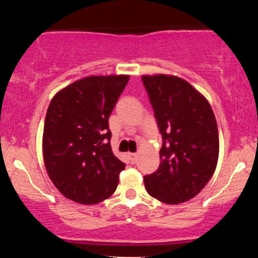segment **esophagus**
I'll use <instances>...</instances> for the list:
<instances>
[{
  "mask_svg": "<svg viewBox=\"0 0 258 258\" xmlns=\"http://www.w3.org/2000/svg\"><path fill=\"white\" fill-rule=\"evenodd\" d=\"M128 157H130V159H131L132 164L137 163V158H138V154H137V153H130Z\"/></svg>",
  "mask_w": 258,
  "mask_h": 258,
  "instance_id": "esophagus-1",
  "label": "esophagus"
}]
</instances>
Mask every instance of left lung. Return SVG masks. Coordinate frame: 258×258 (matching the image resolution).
Masks as SVG:
<instances>
[{
    "mask_svg": "<svg viewBox=\"0 0 258 258\" xmlns=\"http://www.w3.org/2000/svg\"><path fill=\"white\" fill-rule=\"evenodd\" d=\"M158 128L163 137L156 172L144 177L149 194L166 204L194 198L217 166V122L207 99L173 75H143Z\"/></svg>",
    "mask_w": 258,
    "mask_h": 258,
    "instance_id": "obj_1",
    "label": "left lung"
}]
</instances>
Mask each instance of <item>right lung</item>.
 <instances>
[{
	"label": "right lung",
	"instance_id": "1",
	"mask_svg": "<svg viewBox=\"0 0 258 258\" xmlns=\"http://www.w3.org/2000/svg\"><path fill=\"white\" fill-rule=\"evenodd\" d=\"M128 75L87 77L61 89L48 106L42 151L50 180L80 204L114 194L126 165L112 152L108 118Z\"/></svg>",
	"mask_w": 258,
	"mask_h": 258
}]
</instances>
